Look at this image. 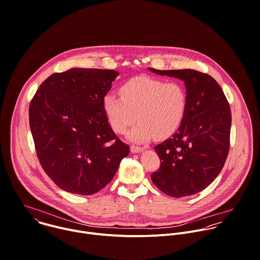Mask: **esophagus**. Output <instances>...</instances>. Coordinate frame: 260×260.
Returning <instances> with one entry per match:
<instances>
[{
	"label": "esophagus",
	"mask_w": 260,
	"mask_h": 260,
	"mask_svg": "<svg viewBox=\"0 0 260 260\" xmlns=\"http://www.w3.org/2000/svg\"><path fill=\"white\" fill-rule=\"evenodd\" d=\"M144 149V147H140V146H137V145H132L131 146V151L133 153H137V152H140Z\"/></svg>",
	"instance_id": "obj_1"
}]
</instances>
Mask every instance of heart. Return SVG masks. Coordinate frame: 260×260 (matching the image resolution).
Wrapping results in <instances>:
<instances>
[{"label":"heart","instance_id":"b5f03b06","mask_svg":"<svg viewBox=\"0 0 260 260\" xmlns=\"http://www.w3.org/2000/svg\"><path fill=\"white\" fill-rule=\"evenodd\" d=\"M120 96L108 93L104 98V111L112 129L124 134L130 131L133 141H146L152 135L165 138L182 124L187 110V94L177 81L166 82L149 76H139L120 88Z\"/></svg>","mask_w":260,"mask_h":260}]
</instances>
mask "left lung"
Returning <instances> with one entry per match:
<instances>
[{"label":"left lung","instance_id":"left-lung-1","mask_svg":"<svg viewBox=\"0 0 260 260\" xmlns=\"http://www.w3.org/2000/svg\"><path fill=\"white\" fill-rule=\"evenodd\" d=\"M183 80L187 110L177 132L154 147L159 169L153 184L172 197L193 195L205 189L220 173L230 148L231 109L217 82L192 69L156 70Z\"/></svg>","mask_w":260,"mask_h":260}]
</instances>
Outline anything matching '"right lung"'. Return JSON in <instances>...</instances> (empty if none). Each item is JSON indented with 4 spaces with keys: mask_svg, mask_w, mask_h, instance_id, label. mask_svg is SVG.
<instances>
[{
    "mask_svg": "<svg viewBox=\"0 0 260 260\" xmlns=\"http://www.w3.org/2000/svg\"><path fill=\"white\" fill-rule=\"evenodd\" d=\"M118 75L72 68L47 78L31 100L29 125L39 160L67 192H99L130 152L110 126L103 105Z\"/></svg>",
    "mask_w": 260,
    "mask_h": 260,
    "instance_id": "add662e5",
    "label": "right lung"
}]
</instances>
